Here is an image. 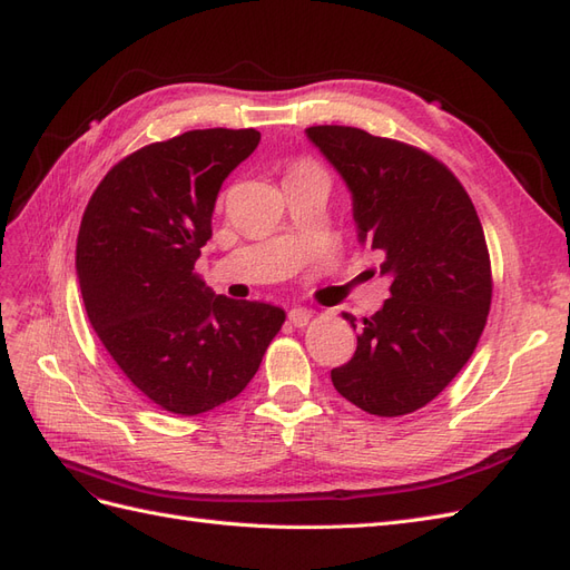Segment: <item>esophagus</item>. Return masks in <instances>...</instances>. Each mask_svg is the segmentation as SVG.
<instances>
[{"label":"esophagus","instance_id":"34e87169","mask_svg":"<svg viewBox=\"0 0 570 570\" xmlns=\"http://www.w3.org/2000/svg\"><path fill=\"white\" fill-rule=\"evenodd\" d=\"M312 308H306V306H295V308H289V314H287V318H289V323L295 325V327H304L308 321H312Z\"/></svg>","mask_w":570,"mask_h":570}]
</instances>
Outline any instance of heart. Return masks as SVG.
I'll return each mask as SVG.
<instances>
[{"label":"heart","instance_id":"obj_1","mask_svg":"<svg viewBox=\"0 0 570 570\" xmlns=\"http://www.w3.org/2000/svg\"><path fill=\"white\" fill-rule=\"evenodd\" d=\"M299 168H306V166H299ZM299 168H297V170H299Z\"/></svg>","mask_w":570,"mask_h":570}]
</instances>
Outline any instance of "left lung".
<instances>
[{
  "label": "left lung",
  "instance_id": "obj_1",
  "mask_svg": "<svg viewBox=\"0 0 570 570\" xmlns=\"http://www.w3.org/2000/svg\"><path fill=\"white\" fill-rule=\"evenodd\" d=\"M306 135L352 189L358 239L383 254L381 273L392 281L381 312L361 321L352 361L331 371L333 385L373 416H406L454 381L485 331V233L469 193L433 154L350 126Z\"/></svg>",
  "mask_w": 570,
  "mask_h": 570
}]
</instances>
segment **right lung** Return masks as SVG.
<instances>
[{"mask_svg":"<svg viewBox=\"0 0 570 570\" xmlns=\"http://www.w3.org/2000/svg\"><path fill=\"white\" fill-rule=\"evenodd\" d=\"M254 128L187 130L120 159L80 220L76 271L105 350L149 402L197 416L230 402L285 323L278 306L214 295L193 273L223 180Z\"/></svg>","mask_w":570,"mask_h":570,"instance_id":"obj_1","label":"right lung"}]
</instances>
